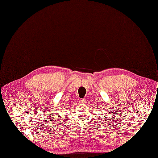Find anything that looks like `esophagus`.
Segmentation results:
<instances>
[{"label":"esophagus","mask_w":158,"mask_h":158,"mask_svg":"<svg viewBox=\"0 0 158 158\" xmlns=\"http://www.w3.org/2000/svg\"><path fill=\"white\" fill-rule=\"evenodd\" d=\"M85 101H86V99L85 98H83V99H80V102H81V103H84V102H85Z\"/></svg>","instance_id":"34e87169"}]
</instances>
